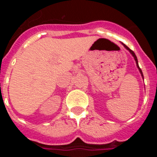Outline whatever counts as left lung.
I'll list each match as a JSON object with an SVG mask.
<instances>
[{"mask_svg":"<svg viewBox=\"0 0 157 157\" xmlns=\"http://www.w3.org/2000/svg\"><path fill=\"white\" fill-rule=\"evenodd\" d=\"M122 44L124 45V48H126V49H127V50H128V52H129V53H130V54H131V55H132V56H133V57H134V59H135V63H136V66H137V68L139 69V71H140V75H141L142 78L144 79V76H143V73H142L141 69H140V67H139L138 59H137V57H136V55H135V53H134V52L132 51L131 49H130V48H128V47H127V46H126V45L124 44Z\"/></svg>","mask_w":157,"mask_h":157,"instance_id":"1","label":"left lung"}]
</instances>
